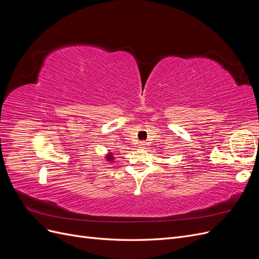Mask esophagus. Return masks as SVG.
<instances>
[{"label":"esophagus","mask_w":259,"mask_h":259,"mask_svg":"<svg viewBox=\"0 0 259 259\" xmlns=\"http://www.w3.org/2000/svg\"><path fill=\"white\" fill-rule=\"evenodd\" d=\"M145 147V143L144 142H140L139 143V148H144Z\"/></svg>","instance_id":"34e87169"}]
</instances>
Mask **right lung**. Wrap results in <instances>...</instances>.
Listing matches in <instances>:
<instances>
[{
	"instance_id": "add662e5",
	"label": "right lung",
	"mask_w": 259,
	"mask_h": 259,
	"mask_svg": "<svg viewBox=\"0 0 259 259\" xmlns=\"http://www.w3.org/2000/svg\"><path fill=\"white\" fill-rule=\"evenodd\" d=\"M106 160H107V162H112L114 160L113 153L112 152H108V154L106 155Z\"/></svg>"
}]
</instances>
